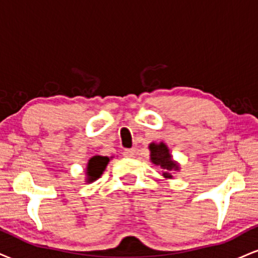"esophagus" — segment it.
Returning a JSON list of instances; mask_svg holds the SVG:
<instances>
[{
  "label": "esophagus",
  "mask_w": 258,
  "mask_h": 258,
  "mask_svg": "<svg viewBox=\"0 0 258 258\" xmlns=\"http://www.w3.org/2000/svg\"><path fill=\"white\" fill-rule=\"evenodd\" d=\"M135 149H126L123 150V156L125 158H133L135 156Z\"/></svg>",
  "instance_id": "34e87169"
}]
</instances>
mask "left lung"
I'll list each match as a JSON object with an SVG mask.
<instances>
[{
    "label": "left lung",
    "instance_id": "left-lung-1",
    "mask_svg": "<svg viewBox=\"0 0 258 258\" xmlns=\"http://www.w3.org/2000/svg\"><path fill=\"white\" fill-rule=\"evenodd\" d=\"M150 148V160H152L153 164H155L156 166H160L164 168V172L162 176L165 178H172V174L171 171L172 170H178V165L176 162L172 161L171 159V154L168 153V148L165 146L164 143L155 144L152 143L149 146Z\"/></svg>",
    "mask_w": 258,
    "mask_h": 258
}]
</instances>
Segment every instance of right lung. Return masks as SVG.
I'll list each match as a JSON object with an SVG mask.
<instances>
[{"mask_svg":"<svg viewBox=\"0 0 258 258\" xmlns=\"http://www.w3.org/2000/svg\"><path fill=\"white\" fill-rule=\"evenodd\" d=\"M109 162V158L106 156H93L87 165V173H88V182L97 179L100 174L103 173L104 168Z\"/></svg>","mask_w":258,"mask_h":258,"instance_id":"add662e5","label":"right lung"}]
</instances>
